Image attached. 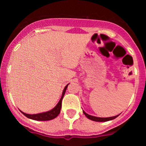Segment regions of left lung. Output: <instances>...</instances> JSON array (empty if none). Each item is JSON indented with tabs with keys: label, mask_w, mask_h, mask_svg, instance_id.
Returning <instances> with one entry per match:
<instances>
[{
	"label": "left lung",
	"mask_w": 146,
	"mask_h": 146,
	"mask_svg": "<svg viewBox=\"0 0 146 146\" xmlns=\"http://www.w3.org/2000/svg\"><path fill=\"white\" fill-rule=\"evenodd\" d=\"M83 113L85 114L86 117H87L88 119L91 120V121H97V122H105V121H111V120L115 119V118L119 115H115V116H113V117H109V118H100V117H96V116H93V115H88V113H86V112L83 110Z\"/></svg>",
	"instance_id": "left-lung-1"
}]
</instances>
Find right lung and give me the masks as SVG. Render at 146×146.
I'll return each instance as SVG.
<instances>
[{"mask_svg":"<svg viewBox=\"0 0 146 146\" xmlns=\"http://www.w3.org/2000/svg\"><path fill=\"white\" fill-rule=\"evenodd\" d=\"M65 86L64 88L63 93H62V96L60 99L59 100L58 103L56 104V106L54 108H52V110H50L49 111L44 112V113H38V114H27L25 113H23L20 110L22 113H23L25 116H26L27 118H30V119L35 120V121H50V120H52L55 118L59 115L60 112V109H61V105H62V99L64 98V94H65L66 90L67 87H68V85Z\"/></svg>","mask_w":146,"mask_h":146,"instance_id":"1","label":"right lung"}]
</instances>
